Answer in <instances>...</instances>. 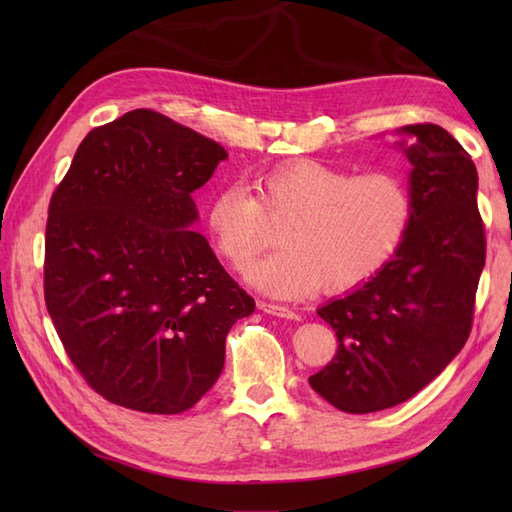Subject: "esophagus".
Returning a JSON list of instances; mask_svg holds the SVG:
<instances>
[{"instance_id":"obj_1","label":"esophagus","mask_w":512,"mask_h":512,"mask_svg":"<svg viewBox=\"0 0 512 512\" xmlns=\"http://www.w3.org/2000/svg\"><path fill=\"white\" fill-rule=\"evenodd\" d=\"M259 310H264L266 314H273V317H281V319H299V314L295 310H290L288 306H281V303L259 301Z\"/></svg>"}]
</instances>
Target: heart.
<instances>
[{
  "instance_id": "1",
  "label": "heart",
  "mask_w": 512,
  "mask_h": 512,
  "mask_svg": "<svg viewBox=\"0 0 512 512\" xmlns=\"http://www.w3.org/2000/svg\"><path fill=\"white\" fill-rule=\"evenodd\" d=\"M244 184H226L206 206L215 253L246 270L279 224V250L250 270V281L277 297H301L317 286L343 292L378 275L396 257L411 228L413 193L391 169L299 160Z\"/></svg>"
}]
</instances>
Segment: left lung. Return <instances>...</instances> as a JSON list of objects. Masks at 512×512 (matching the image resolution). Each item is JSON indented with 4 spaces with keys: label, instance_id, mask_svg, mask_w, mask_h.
<instances>
[{
    "label": "left lung",
    "instance_id": "obj_1",
    "mask_svg": "<svg viewBox=\"0 0 512 512\" xmlns=\"http://www.w3.org/2000/svg\"><path fill=\"white\" fill-rule=\"evenodd\" d=\"M402 145L413 222L396 257L363 286L319 308L339 341L310 376L321 398L347 413L396 407L427 387L471 334L475 292L486 262L477 209V169L447 129L405 125Z\"/></svg>",
    "mask_w": 512,
    "mask_h": 512
}]
</instances>
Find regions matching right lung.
<instances>
[{
    "mask_svg": "<svg viewBox=\"0 0 512 512\" xmlns=\"http://www.w3.org/2000/svg\"><path fill=\"white\" fill-rule=\"evenodd\" d=\"M154 110L83 138L54 189L43 295L70 361L125 409L182 413L224 367L226 334L255 299L217 262L191 193L226 158Z\"/></svg>",
    "mask_w": 512,
    "mask_h": 512,
    "instance_id": "1",
    "label": "right lung"
}]
</instances>
